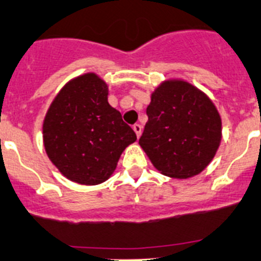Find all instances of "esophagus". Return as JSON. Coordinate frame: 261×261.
I'll return each mask as SVG.
<instances>
[{"instance_id":"esophagus-1","label":"esophagus","mask_w":261,"mask_h":261,"mask_svg":"<svg viewBox=\"0 0 261 261\" xmlns=\"http://www.w3.org/2000/svg\"><path fill=\"white\" fill-rule=\"evenodd\" d=\"M133 130H135V133L137 135V137H140L141 133H142V126H141L140 124H135V125H133Z\"/></svg>"}]
</instances>
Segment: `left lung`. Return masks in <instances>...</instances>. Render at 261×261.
I'll use <instances>...</instances> for the list:
<instances>
[{
    "label": "left lung",
    "mask_w": 261,
    "mask_h": 261,
    "mask_svg": "<svg viewBox=\"0 0 261 261\" xmlns=\"http://www.w3.org/2000/svg\"><path fill=\"white\" fill-rule=\"evenodd\" d=\"M140 146L164 176L189 178L211 163L221 142V118L202 90L167 80L152 92Z\"/></svg>",
    "instance_id": "left-lung-1"
}]
</instances>
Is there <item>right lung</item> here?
<instances>
[{
	"instance_id": "add662e5",
	"label": "right lung",
	"mask_w": 261,
	"mask_h": 261,
	"mask_svg": "<svg viewBox=\"0 0 261 261\" xmlns=\"http://www.w3.org/2000/svg\"><path fill=\"white\" fill-rule=\"evenodd\" d=\"M107 95V84L99 76L84 73L62 88L45 115V151L73 182H105L121 152L137 140L120 112L110 106Z\"/></svg>"
}]
</instances>
